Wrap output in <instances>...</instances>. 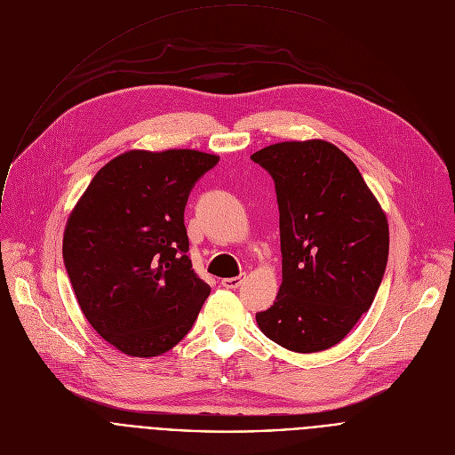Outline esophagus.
I'll list each match as a JSON object with an SVG mask.
<instances>
[{
    "label": "esophagus",
    "mask_w": 455,
    "mask_h": 455,
    "mask_svg": "<svg viewBox=\"0 0 455 455\" xmlns=\"http://www.w3.org/2000/svg\"><path fill=\"white\" fill-rule=\"evenodd\" d=\"M244 281V274H241L239 277H227V279H221V284L225 288H230V290H235L237 286H241V283Z\"/></svg>",
    "instance_id": "1"
}]
</instances>
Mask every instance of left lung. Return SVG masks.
I'll list each match as a JSON object with an SVG mask.
<instances>
[{"label": "left lung", "mask_w": 455, "mask_h": 455, "mask_svg": "<svg viewBox=\"0 0 455 455\" xmlns=\"http://www.w3.org/2000/svg\"><path fill=\"white\" fill-rule=\"evenodd\" d=\"M250 158L275 181L283 251V284L257 326L288 351H326L374 300L387 216L356 165L326 140L281 142Z\"/></svg>", "instance_id": "left-lung-1"}]
</instances>
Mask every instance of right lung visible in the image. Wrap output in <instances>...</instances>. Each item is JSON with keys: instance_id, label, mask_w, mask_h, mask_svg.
<instances>
[{"instance_id": "right-lung-1", "label": "right lung", "mask_w": 455, "mask_h": 455, "mask_svg": "<svg viewBox=\"0 0 455 455\" xmlns=\"http://www.w3.org/2000/svg\"><path fill=\"white\" fill-rule=\"evenodd\" d=\"M218 155L133 149L109 160L70 212L62 257L92 328L127 356L172 349L211 286L192 270L183 212Z\"/></svg>"}]
</instances>
